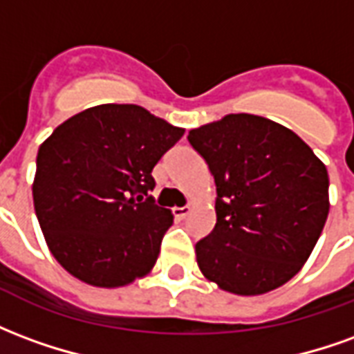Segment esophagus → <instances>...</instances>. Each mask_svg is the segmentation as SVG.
<instances>
[{
  "instance_id": "1",
  "label": "esophagus",
  "mask_w": 354,
  "mask_h": 354,
  "mask_svg": "<svg viewBox=\"0 0 354 354\" xmlns=\"http://www.w3.org/2000/svg\"><path fill=\"white\" fill-rule=\"evenodd\" d=\"M172 212H174V218H176V220H184L185 216L192 212V207H176Z\"/></svg>"
}]
</instances>
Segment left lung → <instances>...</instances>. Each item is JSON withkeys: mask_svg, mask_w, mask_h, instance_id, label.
<instances>
[{"mask_svg": "<svg viewBox=\"0 0 354 354\" xmlns=\"http://www.w3.org/2000/svg\"><path fill=\"white\" fill-rule=\"evenodd\" d=\"M187 140L218 193L214 231L195 245L201 273L237 296L288 282L326 223V165L296 132L252 113L192 129Z\"/></svg>", "mask_w": 354, "mask_h": 354, "instance_id": "8db88e82", "label": "left lung"}]
</instances>
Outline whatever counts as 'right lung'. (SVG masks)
Listing matches in <instances>:
<instances>
[{
    "label": "right lung",
    "mask_w": 354,
    "mask_h": 354,
    "mask_svg": "<svg viewBox=\"0 0 354 354\" xmlns=\"http://www.w3.org/2000/svg\"><path fill=\"white\" fill-rule=\"evenodd\" d=\"M184 132L136 104H100L58 124L39 146L35 216L72 277L119 288L153 269L174 216L147 195L151 172Z\"/></svg>",
    "instance_id": "add662e5"
}]
</instances>
